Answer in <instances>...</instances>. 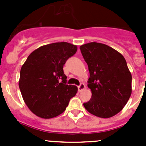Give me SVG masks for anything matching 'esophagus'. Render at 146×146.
<instances>
[{"instance_id":"34e87169","label":"esophagus","mask_w":146,"mask_h":146,"mask_svg":"<svg viewBox=\"0 0 146 146\" xmlns=\"http://www.w3.org/2000/svg\"><path fill=\"white\" fill-rule=\"evenodd\" d=\"M85 88H86V86H85V85L83 84V83H81V84L78 86V91H79L80 92L83 91Z\"/></svg>"}]
</instances>
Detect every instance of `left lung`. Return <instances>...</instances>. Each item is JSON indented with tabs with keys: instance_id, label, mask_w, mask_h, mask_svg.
<instances>
[{
	"instance_id": "1",
	"label": "left lung",
	"mask_w": 146,
	"mask_h": 146,
	"mask_svg": "<svg viewBox=\"0 0 146 146\" xmlns=\"http://www.w3.org/2000/svg\"><path fill=\"white\" fill-rule=\"evenodd\" d=\"M88 66L91 99L84 103L90 113L113 117L122 110L131 94V74L124 57L108 45L90 42L80 47Z\"/></svg>"
}]
</instances>
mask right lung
Returning <instances> with one entry per match:
<instances>
[{
    "mask_svg": "<svg viewBox=\"0 0 146 146\" xmlns=\"http://www.w3.org/2000/svg\"><path fill=\"white\" fill-rule=\"evenodd\" d=\"M77 50V45L55 42L38 47L22 66L19 87L30 110L42 118H52L65 111L77 87L66 85L63 67Z\"/></svg>",
    "mask_w": 146,
    "mask_h": 146,
    "instance_id": "obj_1",
    "label": "right lung"
}]
</instances>
